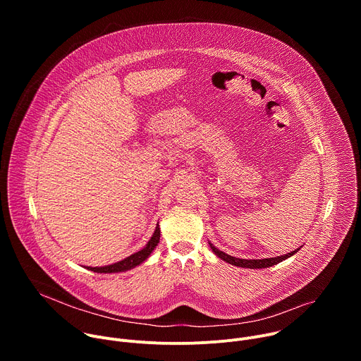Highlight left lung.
<instances>
[{
	"label": "left lung",
	"instance_id": "8db88e82",
	"mask_svg": "<svg viewBox=\"0 0 361 361\" xmlns=\"http://www.w3.org/2000/svg\"><path fill=\"white\" fill-rule=\"evenodd\" d=\"M213 252L220 257L221 260H224L226 263H230L233 266H237V267H244V269H266V267H271L274 264H279L280 262L288 259V257H291L293 254H295L300 248L291 251V252H287L284 255H280V257H271V259H262V260H244V259H237V257H231L223 251H220L219 248H216L212 243H209Z\"/></svg>",
	"mask_w": 361,
	"mask_h": 361
}]
</instances>
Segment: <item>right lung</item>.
Here are the masks:
<instances>
[{
    "label": "right lung",
    "instance_id": "1",
    "mask_svg": "<svg viewBox=\"0 0 361 361\" xmlns=\"http://www.w3.org/2000/svg\"><path fill=\"white\" fill-rule=\"evenodd\" d=\"M160 241V227L157 224L156 230H154L149 241L145 244V247L134 254H131L130 257H127V259L118 262V263H114V264H110V266H104V267H87L88 270L94 271V273H120V271H127L130 269H134L135 266L141 264L142 262H145L148 259V255L152 252V250L157 247Z\"/></svg>",
    "mask_w": 361,
    "mask_h": 361
}]
</instances>
